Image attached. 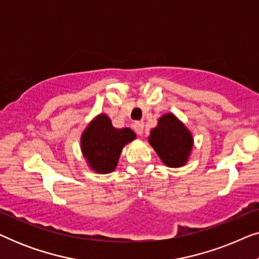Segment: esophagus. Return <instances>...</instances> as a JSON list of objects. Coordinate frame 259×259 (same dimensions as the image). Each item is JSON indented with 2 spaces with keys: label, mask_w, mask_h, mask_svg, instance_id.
<instances>
[{
  "label": "esophagus",
  "mask_w": 259,
  "mask_h": 259,
  "mask_svg": "<svg viewBox=\"0 0 259 259\" xmlns=\"http://www.w3.org/2000/svg\"><path fill=\"white\" fill-rule=\"evenodd\" d=\"M133 127H134V131H136L138 136H143V133H144V123L143 122L137 121L133 125Z\"/></svg>",
  "instance_id": "obj_1"
}]
</instances>
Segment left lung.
I'll return each instance as SVG.
<instances>
[{
    "instance_id": "1",
    "label": "left lung",
    "mask_w": 259,
    "mask_h": 259,
    "mask_svg": "<svg viewBox=\"0 0 259 259\" xmlns=\"http://www.w3.org/2000/svg\"><path fill=\"white\" fill-rule=\"evenodd\" d=\"M148 141L162 162L169 167L185 164L193 146L190 131L171 113L159 119L158 126L151 131Z\"/></svg>"
}]
</instances>
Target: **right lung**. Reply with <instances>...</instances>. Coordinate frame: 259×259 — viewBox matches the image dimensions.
Masks as SVG:
<instances>
[{"label": "right lung", "mask_w": 259, "mask_h": 259, "mask_svg": "<svg viewBox=\"0 0 259 259\" xmlns=\"http://www.w3.org/2000/svg\"><path fill=\"white\" fill-rule=\"evenodd\" d=\"M136 138L130 128L113 127L107 115L97 116L81 137V148L91 167L98 173H109L118 164L122 147Z\"/></svg>", "instance_id": "obj_1"}]
</instances>
